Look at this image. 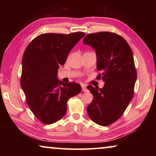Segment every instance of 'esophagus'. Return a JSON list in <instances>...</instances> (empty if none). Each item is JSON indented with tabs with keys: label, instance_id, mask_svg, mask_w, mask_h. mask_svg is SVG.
<instances>
[{
	"label": "esophagus",
	"instance_id": "34e87169",
	"mask_svg": "<svg viewBox=\"0 0 156 156\" xmlns=\"http://www.w3.org/2000/svg\"><path fill=\"white\" fill-rule=\"evenodd\" d=\"M81 87H82V89H83V91L84 92H87V91H88L87 89V87H86L85 84H81Z\"/></svg>",
	"mask_w": 156,
	"mask_h": 156
}]
</instances>
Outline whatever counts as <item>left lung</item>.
Wrapping results in <instances>:
<instances>
[{
    "instance_id": "8db88e82",
    "label": "left lung",
    "mask_w": 156,
    "mask_h": 156,
    "mask_svg": "<svg viewBox=\"0 0 156 156\" xmlns=\"http://www.w3.org/2000/svg\"><path fill=\"white\" fill-rule=\"evenodd\" d=\"M83 43L96 50V77L105 83L102 89L87 86L94 99L87 108L89 118L101 126H108L122 115L134 94L137 72L133 52L127 42L109 31L89 34Z\"/></svg>"
}]
</instances>
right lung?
I'll use <instances>...</instances> for the list:
<instances>
[{"mask_svg":"<svg viewBox=\"0 0 156 156\" xmlns=\"http://www.w3.org/2000/svg\"><path fill=\"white\" fill-rule=\"evenodd\" d=\"M84 35L81 31L43 34L25 49L20 85L30 109L44 124L51 125L61 119L67 112V100L81 92L80 84L59 81L57 73L69 53Z\"/></svg>","mask_w":156,"mask_h":156,"instance_id":"add662e5","label":"right lung"}]
</instances>
